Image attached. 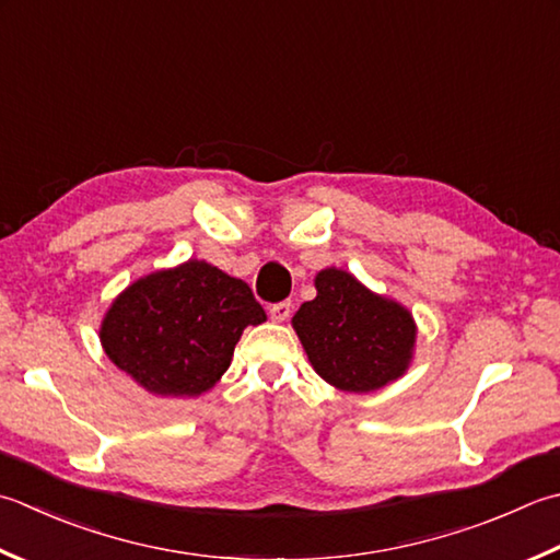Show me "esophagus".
Instances as JSON below:
<instances>
[{
    "mask_svg": "<svg viewBox=\"0 0 560 560\" xmlns=\"http://www.w3.org/2000/svg\"><path fill=\"white\" fill-rule=\"evenodd\" d=\"M269 315H271V320H273V323H283V320H289V315H291V301H279V303H273L271 308H269Z\"/></svg>",
    "mask_w": 560,
    "mask_h": 560,
    "instance_id": "34e87169",
    "label": "esophagus"
}]
</instances>
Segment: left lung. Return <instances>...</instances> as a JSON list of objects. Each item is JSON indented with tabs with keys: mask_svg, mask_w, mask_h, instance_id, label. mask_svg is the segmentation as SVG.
Listing matches in <instances>:
<instances>
[{
	"mask_svg": "<svg viewBox=\"0 0 560 560\" xmlns=\"http://www.w3.org/2000/svg\"><path fill=\"white\" fill-rule=\"evenodd\" d=\"M315 289L293 327L317 374L349 393L378 390L402 376L415 345L412 315L342 269L317 273Z\"/></svg>",
	"mask_w": 560,
	"mask_h": 560,
	"instance_id": "8db88e82",
	"label": "left lung"
}]
</instances>
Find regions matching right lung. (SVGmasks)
Returning a JSON list of instances; mask_svg holds the SVG:
<instances>
[{
  "instance_id": "add662e5",
  "label": "right lung",
  "mask_w": 560,
  "mask_h": 560,
  "mask_svg": "<svg viewBox=\"0 0 560 560\" xmlns=\"http://www.w3.org/2000/svg\"><path fill=\"white\" fill-rule=\"evenodd\" d=\"M267 320L243 279L206 261L155 271L114 301L104 352L158 396H201L225 374L247 325Z\"/></svg>"
}]
</instances>
